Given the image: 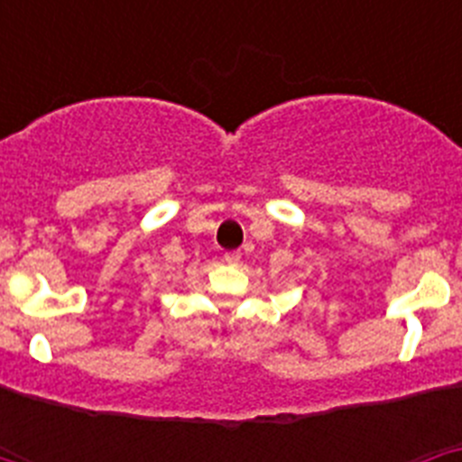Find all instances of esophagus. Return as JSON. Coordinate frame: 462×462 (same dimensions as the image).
Listing matches in <instances>:
<instances>
[{
    "mask_svg": "<svg viewBox=\"0 0 462 462\" xmlns=\"http://www.w3.org/2000/svg\"><path fill=\"white\" fill-rule=\"evenodd\" d=\"M224 261H226L228 266H238V261H240V252L234 250V252H226L224 254Z\"/></svg>",
    "mask_w": 462,
    "mask_h": 462,
    "instance_id": "esophagus-1",
    "label": "esophagus"
}]
</instances>
